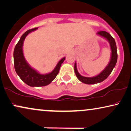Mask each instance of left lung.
I'll use <instances>...</instances> for the list:
<instances>
[{
	"label": "left lung",
	"mask_w": 131,
	"mask_h": 131,
	"mask_svg": "<svg viewBox=\"0 0 131 131\" xmlns=\"http://www.w3.org/2000/svg\"><path fill=\"white\" fill-rule=\"evenodd\" d=\"M97 35L105 39L110 43L111 51V52L110 60L108 64H107V65L105 67V68L100 74L91 77H85V76H83L80 74V73L77 71V63H76V62H75V64H74V72H75V74L76 76H77V79L80 82L83 83L88 84V85L98 83L102 82L103 81L105 80V79H106L107 77L111 73L114 68L115 67V64H116L117 61V46L114 38L108 32L103 31H99V32L97 33Z\"/></svg>",
	"instance_id": "1"
}]
</instances>
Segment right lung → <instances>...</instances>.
<instances>
[{"label": "right lung", "mask_w": 131, "mask_h": 131, "mask_svg": "<svg viewBox=\"0 0 131 131\" xmlns=\"http://www.w3.org/2000/svg\"><path fill=\"white\" fill-rule=\"evenodd\" d=\"M38 28L29 29L21 36L19 41L15 46L14 50V64L16 73L26 85L32 87L45 86L53 81L59 73L60 68L64 62L65 57L61 59L54 69L46 74H40L39 71L31 67L25 58L23 51L24 42L29 33L37 30Z\"/></svg>", "instance_id": "obj_1"}]
</instances>
